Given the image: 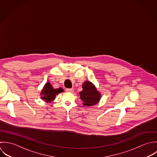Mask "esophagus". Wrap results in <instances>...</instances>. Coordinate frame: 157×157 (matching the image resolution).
I'll list each match as a JSON object with an SVG mask.
<instances>
[{
    "label": "esophagus",
    "instance_id": "obj_1",
    "mask_svg": "<svg viewBox=\"0 0 157 157\" xmlns=\"http://www.w3.org/2000/svg\"><path fill=\"white\" fill-rule=\"evenodd\" d=\"M65 90H66V92H73V89H66Z\"/></svg>",
    "mask_w": 157,
    "mask_h": 157
}]
</instances>
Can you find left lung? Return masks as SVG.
<instances>
[{"instance_id":"8db88e82","label":"left lung","mask_w":157,"mask_h":157,"mask_svg":"<svg viewBox=\"0 0 157 157\" xmlns=\"http://www.w3.org/2000/svg\"><path fill=\"white\" fill-rule=\"evenodd\" d=\"M79 94L84 106L94 105L101 99V94L97 90L94 84L87 81L82 84V91L79 92Z\"/></svg>"}]
</instances>
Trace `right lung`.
Returning <instances> with one entry per match:
<instances>
[{
	"label": "right lung",
	"mask_w": 157,
	"mask_h": 157,
	"mask_svg": "<svg viewBox=\"0 0 157 157\" xmlns=\"http://www.w3.org/2000/svg\"><path fill=\"white\" fill-rule=\"evenodd\" d=\"M63 92V90L61 87L59 89H54L50 82H47L43 89L41 91V99L47 102H51L55 99V97L57 94Z\"/></svg>",
	"instance_id": "1"
}]
</instances>
